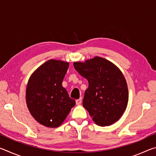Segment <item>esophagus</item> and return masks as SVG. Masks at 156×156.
Instances as JSON below:
<instances>
[{"mask_svg": "<svg viewBox=\"0 0 156 156\" xmlns=\"http://www.w3.org/2000/svg\"><path fill=\"white\" fill-rule=\"evenodd\" d=\"M81 102H82V98L78 99V100H76V105H80V104H81Z\"/></svg>", "mask_w": 156, "mask_h": 156, "instance_id": "obj_1", "label": "esophagus"}]
</instances>
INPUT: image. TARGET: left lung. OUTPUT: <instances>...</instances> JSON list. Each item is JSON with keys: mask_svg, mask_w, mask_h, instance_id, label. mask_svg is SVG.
<instances>
[{"mask_svg": "<svg viewBox=\"0 0 156 156\" xmlns=\"http://www.w3.org/2000/svg\"><path fill=\"white\" fill-rule=\"evenodd\" d=\"M73 67L88 80L83 105L98 125L109 126L118 121L127 106V84L120 69L103 58L96 56Z\"/></svg>", "mask_w": 156, "mask_h": 156, "instance_id": "8db88e82", "label": "left lung"}]
</instances>
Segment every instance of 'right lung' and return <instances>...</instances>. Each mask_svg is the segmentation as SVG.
<instances>
[{
  "instance_id": "obj_1",
  "label": "right lung",
  "mask_w": 156,
  "mask_h": 156,
  "mask_svg": "<svg viewBox=\"0 0 156 156\" xmlns=\"http://www.w3.org/2000/svg\"><path fill=\"white\" fill-rule=\"evenodd\" d=\"M69 65L51 59L41 65L29 79L26 89L29 111L37 122L47 127L59 126L76 105L62 85Z\"/></svg>"
}]
</instances>
